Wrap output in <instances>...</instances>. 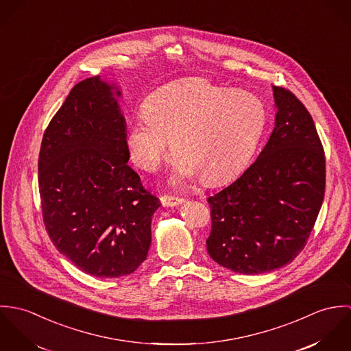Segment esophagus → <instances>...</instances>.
I'll return each mask as SVG.
<instances>
[{"label": "esophagus", "mask_w": 351, "mask_h": 351, "mask_svg": "<svg viewBox=\"0 0 351 351\" xmlns=\"http://www.w3.org/2000/svg\"><path fill=\"white\" fill-rule=\"evenodd\" d=\"M160 202H162V205H163V206H176V205L182 204V202H184V199L165 195V196H162V197H160Z\"/></svg>", "instance_id": "esophagus-1"}]
</instances>
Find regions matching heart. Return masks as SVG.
I'll use <instances>...</instances> for the list:
<instances>
[{"label":"heart","instance_id":"1","mask_svg":"<svg viewBox=\"0 0 351 351\" xmlns=\"http://www.w3.org/2000/svg\"><path fill=\"white\" fill-rule=\"evenodd\" d=\"M266 121V108L258 97L193 77L152 92L143 102V114L128 121L124 145L136 167L154 173L171 139V151L178 156L171 184L186 188L202 177L216 185L247 163Z\"/></svg>","mask_w":351,"mask_h":351}]
</instances>
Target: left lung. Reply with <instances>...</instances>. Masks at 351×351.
Returning a JSON list of instances; mask_svg holds the SVG:
<instances>
[{
	"label": "left lung",
	"mask_w": 351,
	"mask_h": 351,
	"mask_svg": "<svg viewBox=\"0 0 351 351\" xmlns=\"http://www.w3.org/2000/svg\"><path fill=\"white\" fill-rule=\"evenodd\" d=\"M274 130L255 162L209 197L210 258L235 273L261 274L291 263L304 249L322 208L326 158L306 108L273 86Z\"/></svg>",
	"instance_id": "1"
}]
</instances>
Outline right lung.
Returning <instances> with one entry per match:
<instances>
[{
	"instance_id": "1",
	"label": "right lung",
	"mask_w": 351,
	"mask_h": 351,
	"mask_svg": "<svg viewBox=\"0 0 351 351\" xmlns=\"http://www.w3.org/2000/svg\"><path fill=\"white\" fill-rule=\"evenodd\" d=\"M120 96L100 75L77 84L51 119L38 163L51 242L99 278L127 276L141 266L160 205L127 165Z\"/></svg>"
}]
</instances>
